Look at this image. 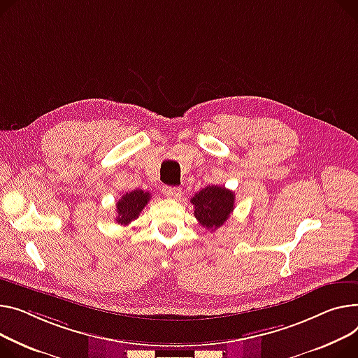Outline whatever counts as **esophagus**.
Segmentation results:
<instances>
[{"label": "esophagus", "mask_w": 358, "mask_h": 358, "mask_svg": "<svg viewBox=\"0 0 358 358\" xmlns=\"http://www.w3.org/2000/svg\"><path fill=\"white\" fill-rule=\"evenodd\" d=\"M162 193L165 197H169V199H180L182 194L180 187H164Z\"/></svg>", "instance_id": "1"}]
</instances>
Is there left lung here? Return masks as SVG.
<instances>
[{
    "label": "left lung",
    "mask_w": 358,
    "mask_h": 358,
    "mask_svg": "<svg viewBox=\"0 0 358 358\" xmlns=\"http://www.w3.org/2000/svg\"><path fill=\"white\" fill-rule=\"evenodd\" d=\"M194 216L207 230H216L226 223L234 208V193L220 185H208L192 199Z\"/></svg>",
    "instance_id": "1"
}]
</instances>
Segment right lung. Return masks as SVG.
<instances>
[{
	"label": "right lung",
	"instance_id": "add662e5",
	"mask_svg": "<svg viewBox=\"0 0 358 358\" xmlns=\"http://www.w3.org/2000/svg\"><path fill=\"white\" fill-rule=\"evenodd\" d=\"M151 194L142 189H134L124 194L116 203V223L121 226H128L131 222L138 219L141 211L148 204Z\"/></svg>",
	"mask_w": 358,
	"mask_h": 358
}]
</instances>
